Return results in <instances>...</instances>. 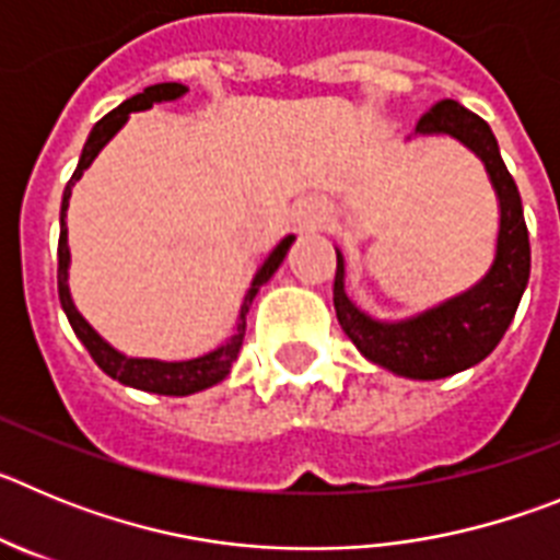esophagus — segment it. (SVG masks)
<instances>
[{
  "label": "esophagus",
  "instance_id": "obj_1",
  "mask_svg": "<svg viewBox=\"0 0 560 560\" xmlns=\"http://www.w3.org/2000/svg\"><path fill=\"white\" fill-rule=\"evenodd\" d=\"M296 226L305 232H314V230H323L325 226V210L316 201H305L300 210H296Z\"/></svg>",
  "mask_w": 560,
  "mask_h": 560
}]
</instances>
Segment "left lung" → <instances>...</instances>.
<instances>
[{"mask_svg": "<svg viewBox=\"0 0 560 560\" xmlns=\"http://www.w3.org/2000/svg\"><path fill=\"white\" fill-rule=\"evenodd\" d=\"M446 137L482 162L499 207L491 266L477 283L412 316L378 319L353 303L345 289V255L336 249L334 308L341 330L361 355L378 368L415 381H434L474 368L502 341L530 280V237L522 196L499 153L491 126L459 106L440 101L420 117L415 137Z\"/></svg>", "mask_w": 560, "mask_h": 560, "instance_id": "obj_1", "label": "left lung"}]
</instances>
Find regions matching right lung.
I'll return each instance as SVG.
<instances>
[{"label": "right lung", "mask_w": 560, "mask_h": 560, "mask_svg": "<svg viewBox=\"0 0 560 560\" xmlns=\"http://www.w3.org/2000/svg\"><path fill=\"white\" fill-rule=\"evenodd\" d=\"M187 95L185 83H156V86L142 89L140 95L128 97L126 103L108 112L103 120L95 122V128L89 131L86 145L81 151V160H78L75 173L72 179L63 187V199H61V235H58V296H61V308L67 314L69 325L75 330L78 339L83 341V348L92 353L97 368L106 375H112L114 381H120L126 387L142 389V393L153 395H192L201 393V389L215 387L219 381H224L232 370V361L237 359V350L244 345L246 334V314L252 308V300L257 296L260 285H266L271 280L280 264L289 255L291 244H294V235H285L269 255L264 257V264L257 266V271L252 275V283L244 294V303H241V311H237V323L235 334L226 341H221L219 348H212L210 353L196 355V359H179V361H162V359H142V355H126L122 350H117L108 339H103L92 325H89L86 316L78 311L75 300H72V291H69V264H72V255H69V232H67V207L69 199H72V187L78 185V179L83 176L92 162L97 160V153L114 140V133L120 131L128 122L131 112H145L153 103H173L179 97Z\"/></svg>", "instance_id": "add662e5"}]
</instances>
